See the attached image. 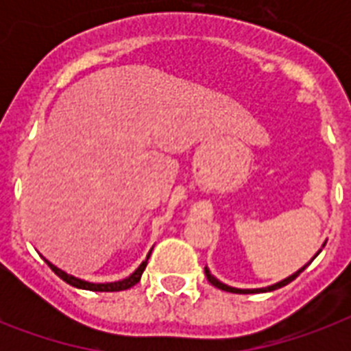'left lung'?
Instances as JSON below:
<instances>
[{
  "mask_svg": "<svg viewBox=\"0 0 351 351\" xmlns=\"http://www.w3.org/2000/svg\"><path fill=\"white\" fill-rule=\"evenodd\" d=\"M324 245H326V242H324V244H322V247H324ZM319 253H321V250H319ZM319 253H317V255H319ZM317 255H315V256H317ZM315 256H313V258H315ZM313 258H311V261H313ZM311 261L308 262V264H306V266L300 267L299 271H295L293 275H289V277H286V278H284V280H280V282L271 284V286H267V288H255V289H240V288H233V286H228V284L220 282V280H219V278H217V277H213V275H211V271H209V269H208V266H206V277H208V280H209V282H211V284H213L215 288L224 289V291H230V293H262V291H273V289L282 288V286H286V284H289V282H291V280H295V278L299 277L300 273L304 271L306 267L310 266Z\"/></svg>",
  "mask_w": 351,
  "mask_h": 351,
  "instance_id": "obj_1",
  "label": "left lung"
}]
</instances>
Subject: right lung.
Segmentation results:
<instances>
[{
  "instance_id": "add662e5",
  "label": "right lung",
  "mask_w": 351,
  "mask_h": 351,
  "mask_svg": "<svg viewBox=\"0 0 351 351\" xmlns=\"http://www.w3.org/2000/svg\"><path fill=\"white\" fill-rule=\"evenodd\" d=\"M149 255H151V251H149ZM149 255H147V258H149ZM147 258H145V261H143L142 264H140V266L134 269V273H131L129 277L121 278V280H117V282H101V284L87 282V280H84V278L73 277V275H69V273L62 271V269L54 266V264H51V262L47 261V258H43V261L49 264V267H51L52 271L56 273L58 277L62 278V280H65L67 284H71V286H74V288L89 289V291H121V289H129V288H132L134 284L140 282L143 269H145V266H147Z\"/></svg>"
}]
</instances>
